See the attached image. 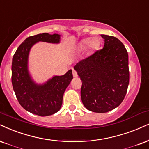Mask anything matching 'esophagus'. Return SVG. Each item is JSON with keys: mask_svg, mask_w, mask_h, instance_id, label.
<instances>
[{"mask_svg": "<svg viewBox=\"0 0 149 149\" xmlns=\"http://www.w3.org/2000/svg\"><path fill=\"white\" fill-rule=\"evenodd\" d=\"M72 74H73V76L74 77H77L78 76L77 72V71H75L74 70H72Z\"/></svg>", "mask_w": 149, "mask_h": 149, "instance_id": "obj_1", "label": "esophagus"}]
</instances>
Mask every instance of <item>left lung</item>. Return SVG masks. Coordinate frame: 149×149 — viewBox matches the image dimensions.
Returning a JSON list of instances; mask_svg holds the SVG:
<instances>
[{"label":"left lung","instance_id":"1","mask_svg":"<svg viewBox=\"0 0 149 149\" xmlns=\"http://www.w3.org/2000/svg\"><path fill=\"white\" fill-rule=\"evenodd\" d=\"M102 49L80 61L74 69L82 81L81 97L92 112L107 113L120 105L129 84L127 50L118 38L102 34Z\"/></svg>","mask_w":149,"mask_h":149}]
</instances>
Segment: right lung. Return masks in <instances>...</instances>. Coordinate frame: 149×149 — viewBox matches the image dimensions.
<instances>
[{"label":"right lung","instance_id":"obj_1","mask_svg":"<svg viewBox=\"0 0 149 149\" xmlns=\"http://www.w3.org/2000/svg\"><path fill=\"white\" fill-rule=\"evenodd\" d=\"M39 41L58 43L60 35L43 33L27 38L13 56L12 83L22 107L31 113L45 117L59 111L63 93L73 76L72 70H70L64 75L54 76L43 84L34 81L28 70V56L31 47Z\"/></svg>","mask_w":149,"mask_h":149}]
</instances>
